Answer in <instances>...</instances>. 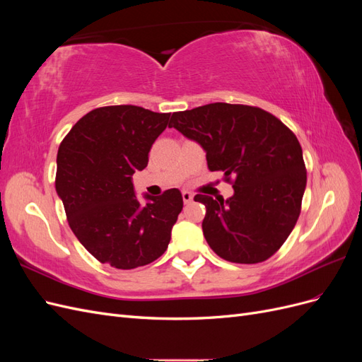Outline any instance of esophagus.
<instances>
[{
  "instance_id": "obj_1",
  "label": "esophagus",
  "mask_w": 362,
  "mask_h": 362,
  "mask_svg": "<svg viewBox=\"0 0 362 362\" xmlns=\"http://www.w3.org/2000/svg\"><path fill=\"white\" fill-rule=\"evenodd\" d=\"M182 201H184V204H190L193 201V194L187 190H184L182 192Z\"/></svg>"
}]
</instances>
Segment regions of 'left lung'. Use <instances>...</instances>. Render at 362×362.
Returning a JSON list of instances; mask_svg holds the SVG:
<instances>
[{
    "label": "left lung",
    "mask_w": 362,
    "mask_h": 362,
    "mask_svg": "<svg viewBox=\"0 0 362 362\" xmlns=\"http://www.w3.org/2000/svg\"><path fill=\"white\" fill-rule=\"evenodd\" d=\"M170 122L205 151L208 169L234 180L231 198L194 196L206 210V243L238 264L270 258L300 214L306 170L299 140L278 117L240 104H206L173 113Z\"/></svg>",
    "instance_id": "left-lung-1"
}]
</instances>
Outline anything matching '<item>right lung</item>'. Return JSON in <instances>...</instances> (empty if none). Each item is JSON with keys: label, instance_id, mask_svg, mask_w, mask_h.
Segmentation results:
<instances>
[{"label": "right lung", "instance_id": "1", "mask_svg": "<svg viewBox=\"0 0 362 362\" xmlns=\"http://www.w3.org/2000/svg\"><path fill=\"white\" fill-rule=\"evenodd\" d=\"M170 113L137 105L95 108L76 122L57 152L56 190L75 237L104 264L129 270L164 254L182 210L178 189L161 196L134 190L133 175L166 129Z\"/></svg>", "mask_w": 362, "mask_h": 362}]
</instances>
